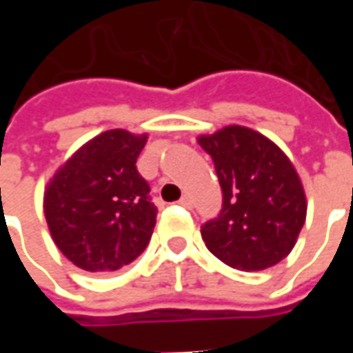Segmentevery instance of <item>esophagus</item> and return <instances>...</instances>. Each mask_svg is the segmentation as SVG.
<instances>
[{"label":"esophagus","instance_id":"1","mask_svg":"<svg viewBox=\"0 0 353 353\" xmlns=\"http://www.w3.org/2000/svg\"><path fill=\"white\" fill-rule=\"evenodd\" d=\"M177 204H179V206H183V208H192L191 196H187V194H185V196H181V199H179V202H177Z\"/></svg>","mask_w":353,"mask_h":353}]
</instances>
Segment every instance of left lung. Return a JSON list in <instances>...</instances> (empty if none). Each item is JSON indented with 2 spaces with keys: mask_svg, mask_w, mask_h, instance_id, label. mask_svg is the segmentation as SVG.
Wrapping results in <instances>:
<instances>
[{
  "mask_svg": "<svg viewBox=\"0 0 353 353\" xmlns=\"http://www.w3.org/2000/svg\"><path fill=\"white\" fill-rule=\"evenodd\" d=\"M215 164L223 208L202 225L206 248L225 265L253 272L285 259L306 219V196L280 147L245 126L200 136Z\"/></svg>",
  "mask_w": 353,
  "mask_h": 353,
  "instance_id": "1",
  "label": "left lung"
}]
</instances>
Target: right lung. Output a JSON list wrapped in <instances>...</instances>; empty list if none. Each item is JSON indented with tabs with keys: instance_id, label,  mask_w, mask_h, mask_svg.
Wrapping results in <instances>:
<instances>
[{
	"instance_id": "right-lung-1",
	"label": "right lung",
	"mask_w": 353,
	"mask_h": 353,
	"mask_svg": "<svg viewBox=\"0 0 353 353\" xmlns=\"http://www.w3.org/2000/svg\"><path fill=\"white\" fill-rule=\"evenodd\" d=\"M147 134L101 132L65 161L47 185L50 236L73 265L113 272L138 259L151 240L157 206L136 168Z\"/></svg>"
}]
</instances>
